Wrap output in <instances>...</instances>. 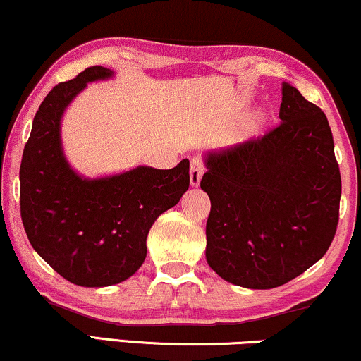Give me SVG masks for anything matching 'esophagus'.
<instances>
[{
	"label": "esophagus",
	"instance_id": "1",
	"mask_svg": "<svg viewBox=\"0 0 361 361\" xmlns=\"http://www.w3.org/2000/svg\"><path fill=\"white\" fill-rule=\"evenodd\" d=\"M204 173V165L200 158L191 159V168H190V183L191 186H200L202 176Z\"/></svg>",
	"mask_w": 361,
	"mask_h": 361
}]
</instances>
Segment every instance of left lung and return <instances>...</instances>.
Masks as SVG:
<instances>
[{"mask_svg": "<svg viewBox=\"0 0 361 361\" xmlns=\"http://www.w3.org/2000/svg\"><path fill=\"white\" fill-rule=\"evenodd\" d=\"M281 94L280 126L204 153V255L216 275L243 288H276L302 275L338 225L341 178L325 113L290 83Z\"/></svg>", "mask_w": 361, "mask_h": 361, "instance_id": "1", "label": "left lung"}]
</instances>
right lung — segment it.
<instances>
[{
	"mask_svg": "<svg viewBox=\"0 0 361 361\" xmlns=\"http://www.w3.org/2000/svg\"><path fill=\"white\" fill-rule=\"evenodd\" d=\"M115 71L91 66L59 83L39 104L20 168L21 220L35 252L80 286H111L147 258L149 228L190 186V161L171 170L136 166L116 175H80L65 157L61 120L88 83Z\"/></svg>",
	"mask_w": 361,
	"mask_h": 361,
	"instance_id": "obj_1",
	"label": "right lung"
}]
</instances>
